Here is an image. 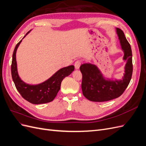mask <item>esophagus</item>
<instances>
[{
  "label": "esophagus",
  "mask_w": 146,
  "mask_h": 146,
  "mask_svg": "<svg viewBox=\"0 0 146 146\" xmlns=\"http://www.w3.org/2000/svg\"><path fill=\"white\" fill-rule=\"evenodd\" d=\"M81 65V61L80 60H78L77 61H76V63L74 64V66L76 69H78L80 68V66Z\"/></svg>",
  "instance_id": "esophagus-1"
}]
</instances>
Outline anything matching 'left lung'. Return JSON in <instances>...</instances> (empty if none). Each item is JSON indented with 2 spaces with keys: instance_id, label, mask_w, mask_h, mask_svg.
I'll list each match as a JSON object with an SVG mask.
<instances>
[{
  "instance_id": "left-lung-1",
  "label": "left lung",
  "mask_w": 146,
  "mask_h": 146,
  "mask_svg": "<svg viewBox=\"0 0 146 146\" xmlns=\"http://www.w3.org/2000/svg\"><path fill=\"white\" fill-rule=\"evenodd\" d=\"M116 32L123 52L122 60L126 61L124 73L121 79L105 78L98 66L92 63L82 64L80 70L82 74V90L83 96L92 102H105L121 96L130 82L133 64L131 46L120 29L116 28Z\"/></svg>"
}]
</instances>
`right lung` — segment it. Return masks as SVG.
<instances>
[{"instance_id": "add662e5", "label": "right lung", "mask_w": 146, "mask_h": 146, "mask_svg": "<svg viewBox=\"0 0 146 146\" xmlns=\"http://www.w3.org/2000/svg\"><path fill=\"white\" fill-rule=\"evenodd\" d=\"M30 31L26 33L23 38L30 33ZM22 40L23 39L17 44L15 48L11 67V76L16 89L24 99L33 104L50 102L55 99L59 91L61 82L66 77L69 76L74 71V66L70 65L59 69L47 80L38 85H30L26 83L21 80L18 74L16 56L17 49Z\"/></svg>"}]
</instances>
